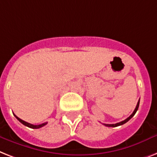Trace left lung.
I'll list each match as a JSON object with an SVG mask.
<instances>
[{
	"label": "left lung",
	"mask_w": 157,
	"mask_h": 157,
	"mask_svg": "<svg viewBox=\"0 0 157 157\" xmlns=\"http://www.w3.org/2000/svg\"><path fill=\"white\" fill-rule=\"evenodd\" d=\"M139 105H140V100H139L138 103H137V105H136V109H135V110H134V111H133V113H132V114H131V115H130L129 117H128V118H126V119H125V120L122 121V122H120V123H115V124H105V123H104V125H105V127H118V126H121V125L124 124V123H127V122H128V121H129L130 119H131V118H132L134 115H135V114H136V111H137V110H138Z\"/></svg>",
	"instance_id": "left-lung-1"
}]
</instances>
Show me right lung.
Listing matches in <instances>:
<instances>
[{
	"label": "right lung",
	"instance_id": "add662e5",
	"mask_svg": "<svg viewBox=\"0 0 157 157\" xmlns=\"http://www.w3.org/2000/svg\"><path fill=\"white\" fill-rule=\"evenodd\" d=\"M14 116L17 118V119L20 122V123H21L23 125H25V126H26V127H30V128H33V129H39V128H40V127H43V126H45L46 124H47V123H42V124H39V125H33V124H30V123H26V122H25V121H23L22 119H21V118H19L18 117H17L16 115L14 114Z\"/></svg>",
	"mask_w": 157,
	"mask_h": 157
}]
</instances>
